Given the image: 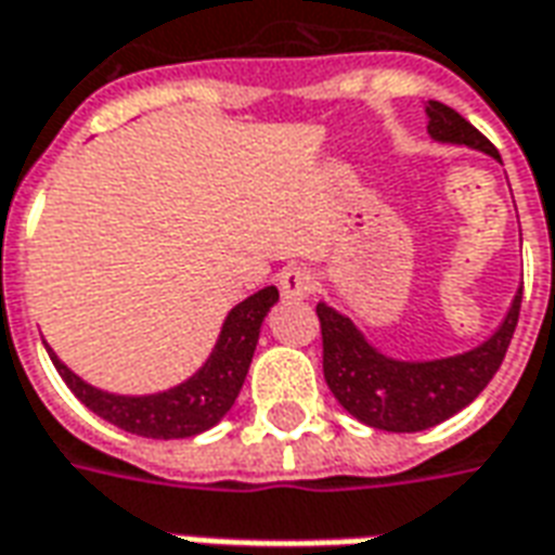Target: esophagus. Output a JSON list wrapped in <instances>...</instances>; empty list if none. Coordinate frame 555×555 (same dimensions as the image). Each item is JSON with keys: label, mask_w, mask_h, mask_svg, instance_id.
Listing matches in <instances>:
<instances>
[{"label": "esophagus", "mask_w": 555, "mask_h": 555, "mask_svg": "<svg viewBox=\"0 0 555 555\" xmlns=\"http://www.w3.org/2000/svg\"><path fill=\"white\" fill-rule=\"evenodd\" d=\"M281 293L286 298H310L317 293V278L308 269L281 271Z\"/></svg>", "instance_id": "obj_1"}]
</instances>
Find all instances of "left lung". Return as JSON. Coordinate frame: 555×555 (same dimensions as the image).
Masks as SVG:
<instances>
[{"label": "left lung", "instance_id": "left-lung-1", "mask_svg": "<svg viewBox=\"0 0 555 555\" xmlns=\"http://www.w3.org/2000/svg\"><path fill=\"white\" fill-rule=\"evenodd\" d=\"M427 133L439 143H457L481 149L499 158L493 143L473 128L457 109L430 101L427 107ZM520 293L514 296L508 317L493 337L463 356L436 361H397L364 340V334L349 317L328 305H317L322 328V373L337 397V403L356 415L361 424H371L388 434H415L446 422L454 412L469 406L493 379L508 352L511 337L520 317Z\"/></svg>", "mask_w": 555, "mask_h": 555}]
</instances>
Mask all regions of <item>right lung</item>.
<instances>
[{
  "mask_svg": "<svg viewBox=\"0 0 555 555\" xmlns=\"http://www.w3.org/2000/svg\"><path fill=\"white\" fill-rule=\"evenodd\" d=\"M274 301H278V289L266 286L254 296H247L242 305H235L223 320L221 337L206 364L188 383L176 385L170 391H160V395H109L95 385L82 383L77 373H70L56 359L53 349H47V352L74 397L82 406L101 415L104 422L116 424L128 434L149 436V439H184V436H196L215 427L227 412L233 410L235 397L245 385L254 349H257L262 320Z\"/></svg>",
  "mask_w": 555,
  "mask_h": 555,
  "instance_id": "obj_1",
  "label": "right lung"
}]
</instances>
